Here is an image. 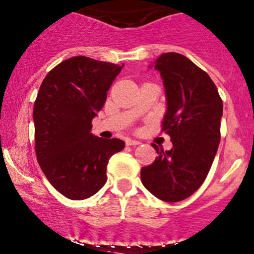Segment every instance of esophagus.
<instances>
[{
	"label": "esophagus",
	"instance_id": "esophagus-1",
	"mask_svg": "<svg viewBox=\"0 0 254 254\" xmlns=\"http://www.w3.org/2000/svg\"><path fill=\"white\" fill-rule=\"evenodd\" d=\"M140 143H141L140 141L131 140V138H129V140H127V146H137V144H140Z\"/></svg>",
	"mask_w": 254,
	"mask_h": 254
}]
</instances>
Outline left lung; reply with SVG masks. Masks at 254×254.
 <instances>
[{"label":"left lung","mask_w":254,"mask_h":254,"mask_svg":"<svg viewBox=\"0 0 254 254\" xmlns=\"http://www.w3.org/2000/svg\"><path fill=\"white\" fill-rule=\"evenodd\" d=\"M148 67L163 78V131L174 147L163 150L152 143L158 157L141 169V181L158 199L177 202L197 190L210 171L221 141L223 102L210 76L185 55L165 53Z\"/></svg>","instance_id":"obj_1"}]
</instances>
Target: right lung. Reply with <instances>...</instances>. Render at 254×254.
I'll return each instance as SVG.
<instances>
[{"label":"right lung","instance_id":"add662e5","mask_svg":"<svg viewBox=\"0 0 254 254\" xmlns=\"http://www.w3.org/2000/svg\"><path fill=\"white\" fill-rule=\"evenodd\" d=\"M122 66L74 57L55 66L33 105L36 155L50 185L71 200L96 194L107 181V164L124 148L119 138L91 133Z\"/></svg>","mask_w":254,"mask_h":254}]
</instances>
